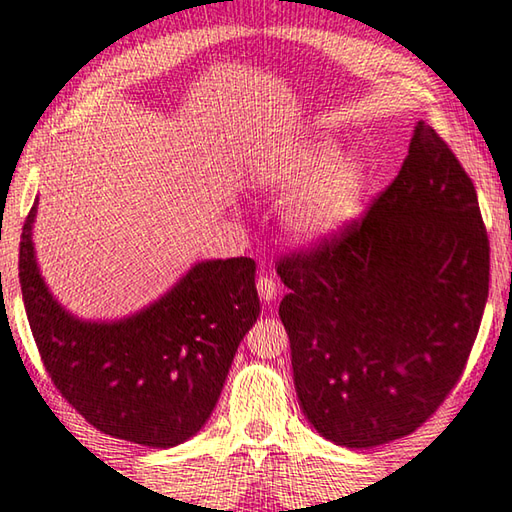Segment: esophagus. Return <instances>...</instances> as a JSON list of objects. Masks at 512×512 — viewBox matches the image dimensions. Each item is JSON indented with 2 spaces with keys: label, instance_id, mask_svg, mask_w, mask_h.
<instances>
[{
  "label": "esophagus",
  "instance_id": "1",
  "mask_svg": "<svg viewBox=\"0 0 512 512\" xmlns=\"http://www.w3.org/2000/svg\"><path fill=\"white\" fill-rule=\"evenodd\" d=\"M257 291H259V298L266 300V303H273L275 298H278V282H275L273 278H269V275H262V278L257 280Z\"/></svg>",
  "mask_w": 512,
  "mask_h": 512
}]
</instances>
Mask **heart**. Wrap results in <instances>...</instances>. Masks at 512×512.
Returning <instances> with one entry per match:
<instances>
[{"label": "heart", "instance_id": "1", "mask_svg": "<svg viewBox=\"0 0 512 512\" xmlns=\"http://www.w3.org/2000/svg\"><path fill=\"white\" fill-rule=\"evenodd\" d=\"M335 150L319 145L294 164L266 175V182L282 196H298L289 205L287 225L300 239L319 241L342 230L358 212L362 196V168L351 159L332 164Z\"/></svg>", "mask_w": 512, "mask_h": 512}]
</instances>
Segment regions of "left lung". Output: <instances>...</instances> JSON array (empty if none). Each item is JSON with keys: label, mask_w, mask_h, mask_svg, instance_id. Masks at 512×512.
<instances>
[{"label": "left lung", "mask_w": 512, "mask_h": 512, "mask_svg": "<svg viewBox=\"0 0 512 512\" xmlns=\"http://www.w3.org/2000/svg\"><path fill=\"white\" fill-rule=\"evenodd\" d=\"M278 273L310 424L348 449L415 433L458 385L488 300L490 241L472 177L419 123L367 214L282 255Z\"/></svg>", "instance_id": "1"}]
</instances>
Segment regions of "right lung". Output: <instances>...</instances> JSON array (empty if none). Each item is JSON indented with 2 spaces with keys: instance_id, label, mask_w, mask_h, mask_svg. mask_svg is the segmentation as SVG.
Here are the masks:
<instances>
[{
  "instance_id": "obj_1",
  "label": "right lung",
  "mask_w": 512,
  "mask_h": 512,
  "mask_svg": "<svg viewBox=\"0 0 512 512\" xmlns=\"http://www.w3.org/2000/svg\"><path fill=\"white\" fill-rule=\"evenodd\" d=\"M29 209L20 287L54 387L104 435L154 449L182 444L212 415L239 342L259 316L255 259L200 262L148 310L113 323L79 321L47 291Z\"/></svg>"
}]
</instances>
